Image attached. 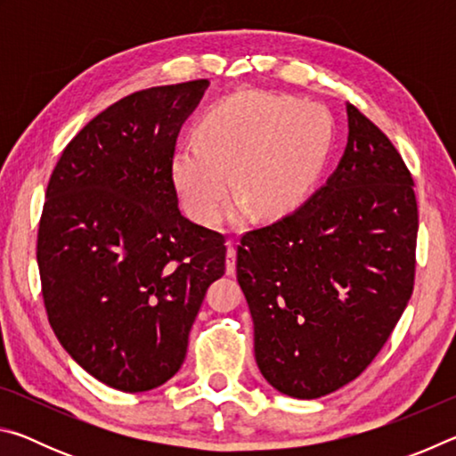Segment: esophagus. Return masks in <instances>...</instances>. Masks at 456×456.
<instances>
[{
  "instance_id": "esophagus-1",
  "label": "esophagus",
  "mask_w": 456,
  "mask_h": 456,
  "mask_svg": "<svg viewBox=\"0 0 456 456\" xmlns=\"http://www.w3.org/2000/svg\"><path fill=\"white\" fill-rule=\"evenodd\" d=\"M227 275H233L235 273V245L233 241H227Z\"/></svg>"
}]
</instances>
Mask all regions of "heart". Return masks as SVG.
I'll return each instance as SVG.
<instances>
[{
  "mask_svg": "<svg viewBox=\"0 0 456 456\" xmlns=\"http://www.w3.org/2000/svg\"><path fill=\"white\" fill-rule=\"evenodd\" d=\"M334 142V120L320 104L269 92H241L200 114L195 141L176 146L173 179L200 225L217 223L231 191L235 209L283 217L320 181Z\"/></svg>",
  "mask_w": 456,
  "mask_h": 456,
  "instance_id": "1",
  "label": "heart"
}]
</instances>
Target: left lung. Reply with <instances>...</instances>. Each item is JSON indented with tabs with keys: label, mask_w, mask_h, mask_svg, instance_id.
<instances>
[{
	"label": "left lung",
	"mask_w": 456,
	"mask_h": 456,
	"mask_svg": "<svg viewBox=\"0 0 456 456\" xmlns=\"http://www.w3.org/2000/svg\"><path fill=\"white\" fill-rule=\"evenodd\" d=\"M346 112L348 144L326 184L237 247L257 366L291 398L358 378L412 296L414 181L388 136L356 106Z\"/></svg>",
	"instance_id": "8db88e82"
}]
</instances>
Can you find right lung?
Here are the masks:
<instances>
[{"mask_svg": "<svg viewBox=\"0 0 456 456\" xmlns=\"http://www.w3.org/2000/svg\"><path fill=\"white\" fill-rule=\"evenodd\" d=\"M209 80L134 92L92 118L45 189L37 267L53 334L96 380L146 392L179 372L225 239L183 217L173 154Z\"/></svg>", "mask_w": 456, "mask_h": 456, "instance_id": "right-lung-1", "label": "right lung"}]
</instances>
